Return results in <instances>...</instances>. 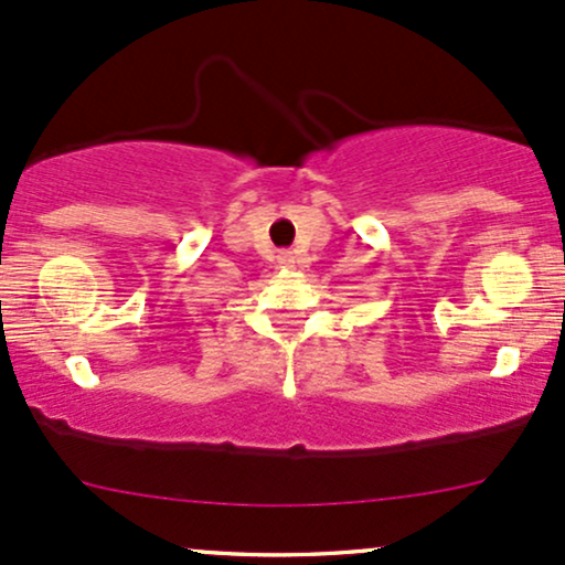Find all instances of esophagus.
Returning a JSON list of instances; mask_svg holds the SVG:
<instances>
[{
	"mask_svg": "<svg viewBox=\"0 0 565 565\" xmlns=\"http://www.w3.org/2000/svg\"><path fill=\"white\" fill-rule=\"evenodd\" d=\"M278 265H281V268H295V255H291V252H284V255L278 257Z\"/></svg>",
	"mask_w": 565,
	"mask_h": 565,
	"instance_id": "34e87169",
	"label": "esophagus"
}]
</instances>
